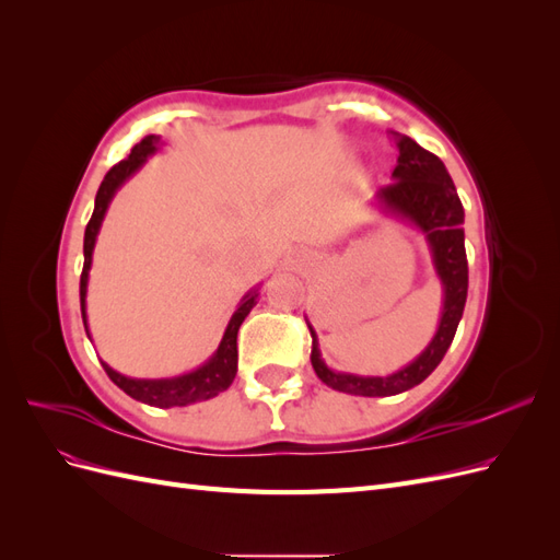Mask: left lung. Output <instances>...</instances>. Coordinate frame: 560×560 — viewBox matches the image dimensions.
Instances as JSON below:
<instances>
[{
  "label": "left lung",
  "mask_w": 560,
  "mask_h": 560,
  "mask_svg": "<svg viewBox=\"0 0 560 560\" xmlns=\"http://www.w3.org/2000/svg\"><path fill=\"white\" fill-rule=\"evenodd\" d=\"M397 144V165L393 171V184L383 186L376 194V206L401 222H409L425 235L434 273L442 282V315L439 327L428 348L413 362L401 366L387 376H358L346 371H334L325 364L317 346V334L308 322L313 336L311 362L322 383L346 395L358 397H389L406 393L425 381L444 360L453 343V336L467 301V254H465V210L457 198L455 184L442 159L430 154L416 140L393 132Z\"/></svg>",
  "instance_id": "left-lung-1"
}]
</instances>
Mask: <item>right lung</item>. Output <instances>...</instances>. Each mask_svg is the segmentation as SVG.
<instances>
[{"label":"right lung","instance_id":"right-lung-1","mask_svg":"<svg viewBox=\"0 0 560 560\" xmlns=\"http://www.w3.org/2000/svg\"><path fill=\"white\" fill-rule=\"evenodd\" d=\"M161 144L163 142L159 135H147L140 144L132 147L128 159H124L121 163H116L112 167L97 189L95 210L86 226V233H83V273H81V287H79L81 317H83V327H86L89 338H91V331H89V319H86V292H89V270L93 264V249H95L100 226H103V219L109 210V202L116 196V191L140 171L151 154H156ZM257 296H259V287H254V290H249L241 299L238 308H235V313L229 319L222 341H219V348L212 352V358L208 362H202L198 369L189 371V374L173 376V378H130V376L118 374V371H114L107 362H103L107 376L132 399L144 401L149 406H159V409L189 406L196 401L217 397L219 393L229 389V385L235 378V371H238V341H235V338H238L243 319L249 315L254 306H257Z\"/></svg>","mask_w":560,"mask_h":560}]
</instances>
